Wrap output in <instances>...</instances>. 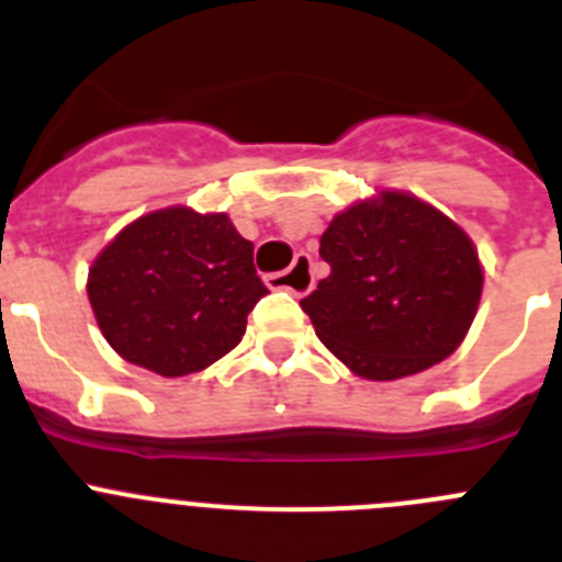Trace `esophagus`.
I'll return each mask as SVG.
<instances>
[{
	"instance_id": "34e87169",
	"label": "esophagus",
	"mask_w": 562,
	"mask_h": 562,
	"mask_svg": "<svg viewBox=\"0 0 562 562\" xmlns=\"http://www.w3.org/2000/svg\"><path fill=\"white\" fill-rule=\"evenodd\" d=\"M267 286L270 290H286L292 295H306L315 286V276H312V258L306 252H297L290 270L272 272L267 276Z\"/></svg>"
}]
</instances>
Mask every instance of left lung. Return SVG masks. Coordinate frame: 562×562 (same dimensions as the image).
I'll return each instance as SVG.
<instances>
[{"label": "left lung", "instance_id": "8db88e82", "mask_svg": "<svg viewBox=\"0 0 562 562\" xmlns=\"http://www.w3.org/2000/svg\"><path fill=\"white\" fill-rule=\"evenodd\" d=\"M331 267L301 301L326 349L362 380H402L453 355L479 312L473 238L405 191L337 213L321 236Z\"/></svg>", "mask_w": 562, "mask_h": 562}]
</instances>
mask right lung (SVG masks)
<instances>
[{
    "label": "right lung",
    "mask_w": 562,
    "mask_h": 562,
    "mask_svg": "<svg viewBox=\"0 0 562 562\" xmlns=\"http://www.w3.org/2000/svg\"><path fill=\"white\" fill-rule=\"evenodd\" d=\"M87 295L123 360L186 376L236 349L267 286L252 241L227 213L171 205L134 220L98 252Z\"/></svg>",
    "instance_id": "obj_1"
}]
</instances>
